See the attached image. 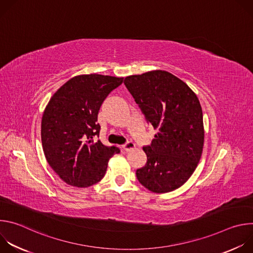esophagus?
Segmentation results:
<instances>
[{
	"instance_id": "obj_1",
	"label": "esophagus",
	"mask_w": 253,
	"mask_h": 253,
	"mask_svg": "<svg viewBox=\"0 0 253 253\" xmlns=\"http://www.w3.org/2000/svg\"><path fill=\"white\" fill-rule=\"evenodd\" d=\"M135 148V144L131 141H128L127 143H125L124 145H122V149L124 151H130L131 149H134Z\"/></svg>"
}]
</instances>
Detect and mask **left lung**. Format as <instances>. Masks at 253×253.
<instances>
[{"label":"left lung","mask_w":253,"mask_h":253,"mask_svg":"<svg viewBox=\"0 0 253 253\" xmlns=\"http://www.w3.org/2000/svg\"><path fill=\"white\" fill-rule=\"evenodd\" d=\"M124 84L146 121L158 129L150 145L143 147L147 162L137 169V179L152 192L173 191L190 178L202 154L199 100L186 83L162 70L128 76Z\"/></svg>","instance_id":"8db88e82"}]
</instances>
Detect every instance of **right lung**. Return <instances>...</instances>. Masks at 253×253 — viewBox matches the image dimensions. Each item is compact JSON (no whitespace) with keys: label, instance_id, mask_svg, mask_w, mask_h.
<instances>
[{"label":"right lung","instance_id":"add662e5","mask_svg":"<svg viewBox=\"0 0 253 253\" xmlns=\"http://www.w3.org/2000/svg\"><path fill=\"white\" fill-rule=\"evenodd\" d=\"M123 78L79 75L52 96L42 117L43 151L52 169L67 184L89 187L104 177L108 161L120 152L105 146L99 136L98 112L106 97Z\"/></svg>","mask_w":253,"mask_h":253}]
</instances>
